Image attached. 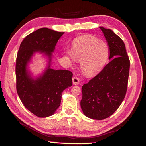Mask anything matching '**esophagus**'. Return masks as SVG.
<instances>
[{"label":"esophagus","instance_id":"obj_1","mask_svg":"<svg viewBox=\"0 0 146 146\" xmlns=\"http://www.w3.org/2000/svg\"><path fill=\"white\" fill-rule=\"evenodd\" d=\"M72 80H73V83L74 85H76L80 84V80L78 78H77V77H76V76L73 77Z\"/></svg>","mask_w":146,"mask_h":146}]
</instances>
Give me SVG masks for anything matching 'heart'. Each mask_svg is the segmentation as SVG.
<instances>
[{"label": "heart", "instance_id": "1", "mask_svg": "<svg viewBox=\"0 0 146 146\" xmlns=\"http://www.w3.org/2000/svg\"><path fill=\"white\" fill-rule=\"evenodd\" d=\"M109 48L106 42L95 36L84 35L73 41L71 51L66 52L65 57L72 62L80 61L83 75L95 76L100 72L107 63Z\"/></svg>", "mask_w": 146, "mask_h": 146}]
</instances>
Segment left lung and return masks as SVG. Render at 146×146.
Returning a JSON list of instances; mask_svg holds the SVG:
<instances>
[{
    "instance_id": "1",
    "label": "left lung",
    "mask_w": 146,
    "mask_h": 146,
    "mask_svg": "<svg viewBox=\"0 0 146 146\" xmlns=\"http://www.w3.org/2000/svg\"><path fill=\"white\" fill-rule=\"evenodd\" d=\"M100 29L108 43L111 60L83 85L80 102L85 115L95 120L106 119L120 107L127 92L130 69V60L122 39L110 29Z\"/></svg>"
}]
</instances>
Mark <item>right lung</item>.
I'll return each mask as SVG.
<instances>
[{"instance_id": "add662e5", "label": "right lung", "mask_w": 146, "mask_h": 146, "mask_svg": "<svg viewBox=\"0 0 146 146\" xmlns=\"http://www.w3.org/2000/svg\"><path fill=\"white\" fill-rule=\"evenodd\" d=\"M63 34L46 27L40 28L24 39L17 52L15 64L17 94L24 107L38 117L53 115L61 104L62 92L72 85L71 71L50 68L52 53ZM36 52L47 55L49 65L42 76L34 79L27 70V65Z\"/></svg>"}]
</instances>
